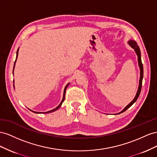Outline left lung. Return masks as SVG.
<instances>
[{
	"mask_svg": "<svg viewBox=\"0 0 157 157\" xmlns=\"http://www.w3.org/2000/svg\"><path fill=\"white\" fill-rule=\"evenodd\" d=\"M129 44H130V46L135 50L137 55V57H138V62H139V66H140V86H139V87H138V90H137V94L136 95L135 97V98H133V100L129 103L126 108H125L122 112H120V113L118 114H120V113H124V112L126 111L127 109H128L129 107H130L134 102H135L137 99L138 98L139 96H140V94L141 93V87H142V80H143V64H142V62H141V51H140V47H138L137 43L135 41H133V40H130L129 42Z\"/></svg>",
	"mask_w": 157,
	"mask_h": 157,
	"instance_id": "left-lung-1",
	"label": "left lung"
}]
</instances>
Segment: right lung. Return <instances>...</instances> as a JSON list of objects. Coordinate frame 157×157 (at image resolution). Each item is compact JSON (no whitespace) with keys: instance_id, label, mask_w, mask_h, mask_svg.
<instances>
[{"instance_id":"obj_1","label":"right lung","mask_w":157,"mask_h":157,"mask_svg":"<svg viewBox=\"0 0 157 157\" xmlns=\"http://www.w3.org/2000/svg\"><path fill=\"white\" fill-rule=\"evenodd\" d=\"M18 50H19V48L17 49V54H16V59H17V55H18ZM15 63H16V61H15V62H14V66H15ZM14 68H13V71H14ZM68 85L69 84H68L67 85V86L65 87V89H64V95H63V98H62V101H61V102H60V104L58 106L56 109H53V110H50V111H48V112H47V113H39V112H34V111H32V112H33V113H43V114H45V113H52V112H54V111H55V110H56L57 109H59L60 107V106L62 105V102H63V101H64V98H65V93H66V88L68 87Z\"/></svg>"}]
</instances>
